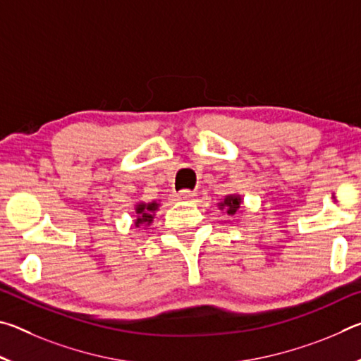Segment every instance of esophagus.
<instances>
[{
    "label": "esophagus",
    "instance_id": "obj_1",
    "mask_svg": "<svg viewBox=\"0 0 361 361\" xmlns=\"http://www.w3.org/2000/svg\"><path fill=\"white\" fill-rule=\"evenodd\" d=\"M194 195H195L194 191H189V189H185V191H180V192L173 194V197H175V200H191Z\"/></svg>",
    "mask_w": 361,
    "mask_h": 361
}]
</instances>
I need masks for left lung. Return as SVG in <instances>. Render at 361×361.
<instances>
[{"instance_id": "obj_1", "label": "left lung", "mask_w": 361, "mask_h": 361, "mask_svg": "<svg viewBox=\"0 0 361 361\" xmlns=\"http://www.w3.org/2000/svg\"><path fill=\"white\" fill-rule=\"evenodd\" d=\"M240 204H242V197L237 194H231V195H226L223 199V202H219V209L226 210L228 215H235V212L240 209Z\"/></svg>"}]
</instances>
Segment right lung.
<instances>
[{"label": "right lung", "instance_id": "1", "mask_svg": "<svg viewBox=\"0 0 361 361\" xmlns=\"http://www.w3.org/2000/svg\"><path fill=\"white\" fill-rule=\"evenodd\" d=\"M159 209L157 202H140L135 205V228H140V226H149L154 219V213Z\"/></svg>", "mask_w": 361, "mask_h": 361}]
</instances>
